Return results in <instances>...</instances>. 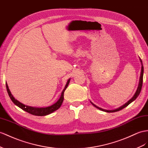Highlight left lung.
I'll return each mask as SVG.
<instances>
[{
    "label": "left lung",
    "instance_id": "obj_1",
    "mask_svg": "<svg viewBox=\"0 0 148 148\" xmlns=\"http://www.w3.org/2000/svg\"><path fill=\"white\" fill-rule=\"evenodd\" d=\"M139 60H140V62H141V74H140V77H139V84H138V89L137 90H136V91L134 94V95L133 96V97H132L131 99L128 101L127 103L126 104H124L123 106H121L120 108H117V109H114V110H106V109H102L101 108H99L98 106H96L95 104H94L92 102H90V103H91L94 107H96V108L100 109V110L103 111H105V112H116V111H119L120 110H121V109H124V108L127 107V106L130 104V103H131L132 101H134L136 98L138 97V96H139V94H140V92H141V88H142V86H143V73H144V67H143V62H142V60L141 59L139 58Z\"/></svg>",
    "mask_w": 148,
    "mask_h": 148
}]
</instances>
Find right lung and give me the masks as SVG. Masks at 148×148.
I'll list each match as a JSON object with an SVG mask.
<instances>
[{"label":"right lung","instance_id":"right-lung-1","mask_svg":"<svg viewBox=\"0 0 148 148\" xmlns=\"http://www.w3.org/2000/svg\"><path fill=\"white\" fill-rule=\"evenodd\" d=\"M70 80H71V79H68V81H67L66 84L65 86V88H64V89H63L62 92L61 93V96H60L59 100L57 101L55 104H52V106H48V107H46V108L31 107V106H26L24 104H22V103H20V102L18 101H17V99H15V98L14 97V96H12V94H11V92L10 91L8 85H7V82H6V88H7V92H8V94H9L10 98V99L12 100V101L17 106H18V108H20L21 109H22V110H24L26 112L31 114H32V115L42 116H46V115L49 114H51L54 111L58 110V109L60 107V106L62 105L63 100H64V91H65V90L67 88L68 85H69Z\"/></svg>","mask_w":148,"mask_h":148}]
</instances>
